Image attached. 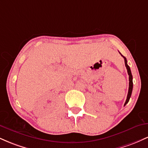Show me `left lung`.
<instances>
[{
  "instance_id": "8db88e82",
  "label": "left lung",
  "mask_w": 148,
  "mask_h": 148,
  "mask_svg": "<svg viewBox=\"0 0 148 148\" xmlns=\"http://www.w3.org/2000/svg\"><path fill=\"white\" fill-rule=\"evenodd\" d=\"M120 54H121V53H120ZM121 56L124 58V59H125V66H126V67H127V72H128V74H129V81H130V83H129L128 94H127V97L126 101H125V105H126L127 103L129 102V101H130V97H131V95H132V89H133V76H132V72H131V69H130V66H129L128 64H127V61L126 58L124 57L122 55V54H121Z\"/></svg>"
}]
</instances>
